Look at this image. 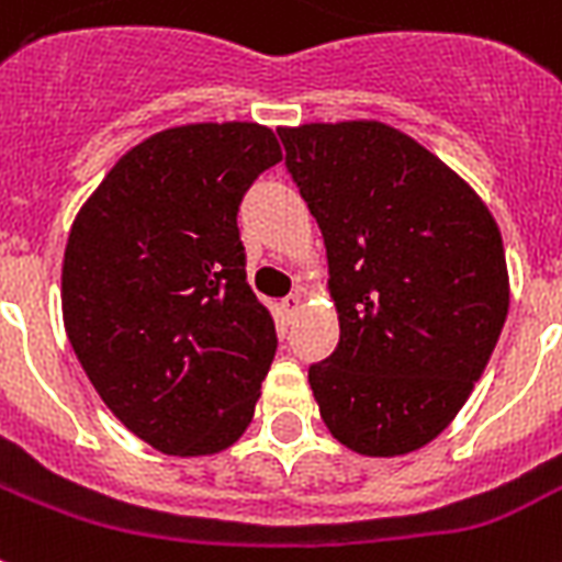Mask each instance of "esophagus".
Masks as SVG:
<instances>
[{"label": "esophagus", "mask_w": 562, "mask_h": 562, "mask_svg": "<svg viewBox=\"0 0 562 562\" xmlns=\"http://www.w3.org/2000/svg\"><path fill=\"white\" fill-rule=\"evenodd\" d=\"M303 305H305L303 294H291V296H285V300H282V312L289 314V317H294V314L303 312Z\"/></svg>", "instance_id": "esophagus-1"}]
</instances>
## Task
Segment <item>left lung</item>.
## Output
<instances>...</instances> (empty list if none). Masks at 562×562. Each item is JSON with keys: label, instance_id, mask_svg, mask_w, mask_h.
Returning <instances> with one entry per match:
<instances>
[{"label": "left lung", "instance_id": "1", "mask_svg": "<svg viewBox=\"0 0 562 562\" xmlns=\"http://www.w3.org/2000/svg\"><path fill=\"white\" fill-rule=\"evenodd\" d=\"M326 245L340 340L308 369L328 432L369 459L430 445L508 317L503 234L439 155L381 121L280 126Z\"/></svg>", "mask_w": 562, "mask_h": 562}]
</instances>
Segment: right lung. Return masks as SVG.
I'll return each instance as SVG.
<instances>
[{
	"label": "right lung",
	"instance_id": "1",
	"mask_svg": "<svg viewBox=\"0 0 562 562\" xmlns=\"http://www.w3.org/2000/svg\"><path fill=\"white\" fill-rule=\"evenodd\" d=\"M282 161L254 121L144 138L86 199L63 257V323L112 415L167 456L248 430L277 328L245 277L241 195Z\"/></svg>",
	"mask_w": 562,
	"mask_h": 562
}]
</instances>
